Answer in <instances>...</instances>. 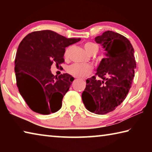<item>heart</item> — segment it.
I'll use <instances>...</instances> for the list:
<instances>
[{
	"instance_id": "obj_1",
	"label": "heart",
	"mask_w": 152,
	"mask_h": 152,
	"mask_svg": "<svg viewBox=\"0 0 152 152\" xmlns=\"http://www.w3.org/2000/svg\"><path fill=\"white\" fill-rule=\"evenodd\" d=\"M84 49L89 55H91L94 51H98V46L94 43L87 42L84 43ZM70 51V48H67L64 52V56L65 58H68ZM92 71V68L90 65H85V64H74L68 67V72L71 74L72 76L78 78H84L91 74Z\"/></svg>"
}]
</instances>
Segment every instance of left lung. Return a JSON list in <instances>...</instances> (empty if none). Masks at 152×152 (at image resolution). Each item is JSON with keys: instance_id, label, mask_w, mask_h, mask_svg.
Segmentation results:
<instances>
[{"instance_id": "left-lung-1", "label": "left lung", "mask_w": 152, "mask_h": 152, "mask_svg": "<svg viewBox=\"0 0 152 152\" xmlns=\"http://www.w3.org/2000/svg\"><path fill=\"white\" fill-rule=\"evenodd\" d=\"M106 51L96 73L86 80L82 94L83 103L89 111L104 115L121 104L132 87L136 62L134 50L127 38L107 31L95 37Z\"/></svg>"}]
</instances>
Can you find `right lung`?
<instances>
[{"mask_svg":"<svg viewBox=\"0 0 152 152\" xmlns=\"http://www.w3.org/2000/svg\"><path fill=\"white\" fill-rule=\"evenodd\" d=\"M80 39L43 30L29 33L20 43L15 61L17 85L34 112L49 115L61 109L74 78L68 74L54 76L50 68L53 63H64L65 48Z\"/></svg>","mask_w":152,"mask_h":152,"instance_id":"1","label":"right lung"}]
</instances>
